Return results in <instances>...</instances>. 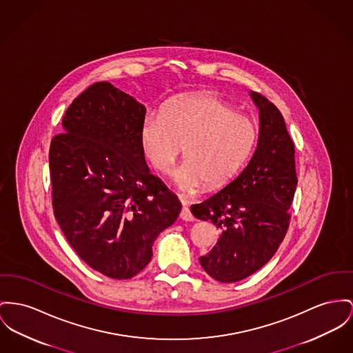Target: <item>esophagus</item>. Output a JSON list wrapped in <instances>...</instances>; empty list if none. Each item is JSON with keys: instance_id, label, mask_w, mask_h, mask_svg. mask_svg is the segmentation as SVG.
Here are the masks:
<instances>
[{"instance_id": "34e87169", "label": "esophagus", "mask_w": 353, "mask_h": 353, "mask_svg": "<svg viewBox=\"0 0 353 353\" xmlns=\"http://www.w3.org/2000/svg\"><path fill=\"white\" fill-rule=\"evenodd\" d=\"M179 199H181V202H182V205H183L179 216H181L183 221H194V215L191 214L190 209L188 208V201H186V198H185L183 195H179Z\"/></svg>"}]
</instances>
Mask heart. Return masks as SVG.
<instances>
[{
  "mask_svg": "<svg viewBox=\"0 0 353 353\" xmlns=\"http://www.w3.org/2000/svg\"><path fill=\"white\" fill-rule=\"evenodd\" d=\"M144 154L158 171L168 174L185 147V163L175 174L183 188L228 183L250 157L257 141L253 120L212 94H195L147 115L141 130Z\"/></svg>",
  "mask_w": 353,
  "mask_h": 353,
  "instance_id": "1",
  "label": "heart"
}]
</instances>
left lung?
Wrapping results in <instances>:
<instances>
[{"mask_svg": "<svg viewBox=\"0 0 353 353\" xmlns=\"http://www.w3.org/2000/svg\"><path fill=\"white\" fill-rule=\"evenodd\" d=\"M250 96L259 110V137L249 165L226 188L191 206L195 218L221 229L199 262L214 280L226 283L249 277L274 256L297 186L294 144L280 110L261 94Z\"/></svg>", "mask_w": 353, "mask_h": 353, "instance_id": "left-lung-1", "label": "left lung"}]
</instances>
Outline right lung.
Segmentation results:
<instances>
[{
  "label": "right lung",
  "mask_w": 353,
  "mask_h": 353,
  "mask_svg": "<svg viewBox=\"0 0 353 353\" xmlns=\"http://www.w3.org/2000/svg\"><path fill=\"white\" fill-rule=\"evenodd\" d=\"M144 105L111 83L79 94L49 148L52 205L77 256L101 274L132 279L182 209L144 159Z\"/></svg>",
  "instance_id": "1"
}]
</instances>
